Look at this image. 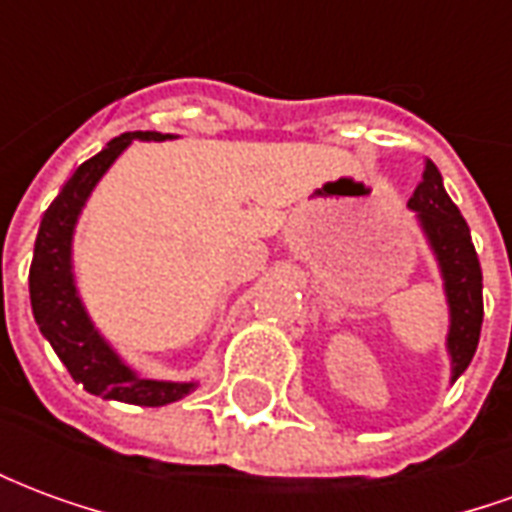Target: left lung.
<instances>
[{"instance_id":"obj_1","label":"left lung","mask_w":512,"mask_h":512,"mask_svg":"<svg viewBox=\"0 0 512 512\" xmlns=\"http://www.w3.org/2000/svg\"><path fill=\"white\" fill-rule=\"evenodd\" d=\"M408 208L417 213L419 227L428 238L433 255L439 260L444 293L450 304V334L447 351L452 359V381L472 362L480 326H483V268L474 252L469 224L444 191L441 172L433 161H425L422 180L408 200Z\"/></svg>"}]
</instances>
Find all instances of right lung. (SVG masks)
Returning a JSON list of instances; mask_svg holds the SVG:
<instances>
[{
	"mask_svg": "<svg viewBox=\"0 0 512 512\" xmlns=\"http://www.w3.org/2000/svg\"><path fill=\"white\" fill-rule=\"evenodd\" d=\"M134 139L161 142V139H169V134L131 131V134L115 136L98 156L87 158L82 167L73 172L71 180L62 186L60 194L49 205V211L43 213L38 238H35V255L29 266V301H32V315L40 326V334L49 340L54 354L62 359V365L68 367L73 381L82 384L90 395L134 403V406H167L194 392L197 384L194 381L175 384V381H153V378L136 376L90 321L76 293L71 266L73 227L84 202L95 189V183L104 178L106 169L115 164V158Z\"/></svg>",
	"mask_w": 512,
	"mask_h": 512,
	"instance_id": "1",
	"label": "right lung"
}]
</instances>
